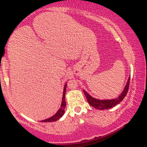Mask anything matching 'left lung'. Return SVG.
Here are the masks:
<instances>
[{
    "instance_id": "left-lung-1",
    "label": "left lung",
    "mask_w": 147,
    "mask_h": 147,
    "mask_svg": "<svg viewBox=\"0 0 147 147\" xmlns=\"http://www.w3.org/2000/svg\"><path fill=\"white\" fill-rule=\"evenodd\" d=\"M129 83H130V77L128 79V82L126 83V85L125 88H124V90L122 91V94L119 96V97L116 99H105V100H100V99H97L95 98H93L92 97L89 95L88 93L86 90H84V95H86L88 102L90 104V106H92V107L95 108V109H99V110H104V109H109L113 107V106L117 105L118 104H119L124 99L125 96L127 94L128 90H129Z\"/></svg>"
}]
</instances>
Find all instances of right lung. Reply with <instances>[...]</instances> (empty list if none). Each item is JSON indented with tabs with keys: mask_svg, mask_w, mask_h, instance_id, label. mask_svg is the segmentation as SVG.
<instances>
[{
	"mask_svg": "<svg viewBox=\"0 0 147 147\" xmlns=\"http://www.w3.org/2000/svg\"><path fill=\"white\" fill-rule=\"evenodd\" d=\"M66 86H67V84H65V86H64V88H63V97H62V102H61V105L60 109H59L58 111H57V113L55 115H54L52 117L48 118V119H45V120H42L41 122H55V121L58 120L59 118H61L62 116H63V115L64 114V112H65V105H66V103H65V90H66Z\"/></svg>",
	"mask_w": 147,
	"mask_h": 147,
	"instance_id": "add662e5",
	"label": "right lung"
}]
</instances>
